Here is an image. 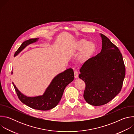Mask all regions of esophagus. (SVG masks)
<instances>
[{
	"mask_svg": "<svg viewBox=\"0 0 134 134\" xmlns=\"http://www.w3.org/2000/svg\"><path fill=\"white\" fill-rule=\"evenodd\" d=\"M74 77L75 79H77L78 77H79V73H78V71H76V70H75L74 71Z\"/></svg>",
	"mask_w": 134,
	"mask_h": 134,
	"instance_id": "obj_1",
	"label": "esophagus"
}]
</instances>
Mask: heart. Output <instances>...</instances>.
Returning a JSON list of instances; mask_svg holds the SVG:
<instances>
[{
  "mask_svg": "<svg viewBox=\"0 0 134 134\" xmlns=\"http://www.w3.org/2000/svg\"><path fill=\"white\" fill-rule=\"evenodd\" d=\"M96 48L97 46L95 43L82 39L75 42L70 49V52L76 53L81 51L78 56V58L79 60L84 62L91 58V57L95 51Z\"/></svg>",
  "mask_w": 134,
  "mask_h": 134,
  "instance_id": "heart-1",
  "label": "heart"
}]
</instances>
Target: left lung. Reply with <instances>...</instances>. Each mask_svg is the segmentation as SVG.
<instances>
[{
    "label": "left lung",
    "mask_w": 134,
    "mask_h": 134,
    "mask_svg": "<svg viewBox=\"0 0 134 134\" xmlns=\"http://www.w3.org/2000/svg\"><path fill=\"white\" fill-rule=\"evenodd\" d=\"M100 35L101 52L84 63L79 75L86 84L84 98L94 106L107 104L120 93L126 71L118 47L104 35Z\"/></svg>",
    "instance_id": "obj_1"
}]
</instances>
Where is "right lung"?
<instances>
[{
	"mask_svg": "<svg viewBox=\"0 0 134 134\" xmlns=\"http://www.w3.org/2000/svg\"><path fill=\"white\" fill-rule=\"evenodd\" d=\"M39 38L31 39L22 43L16 51L14 57L20 53L26 47L36 42ZM13 72L12 71V74ZM74 79L72 69L69 68L58 74L53 78L42 95L34 97H27L22 93L13 82L17 96L21 101L27 106L39 110H49L54 108L60 101L65 87Z\"/></svg>",
	"mask_w": 134,
	"mask_h": 134,
	"instance_id": "right-lung-1",
	"label": "right lung"
}]
</instances>
